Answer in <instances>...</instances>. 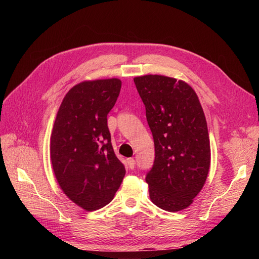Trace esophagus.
I'll use <instances>...</instances> for the list:
<instances>
[{
  "mask_svg": "<svg viewBox=\"0 0 259 259\" xmlns=\"http://www.w3.org/2000/svg\"><path fill=\"white\" fill-rule=\"evenodd\" d=\"M135 164H136L135 159H133V158L127 159V165H128V167H130L131 169H134V167H135Z\"/></svg>",
  "mask_w": 259,
  "mask_h": 259,
  "instance_id": "34e87169",
  "label": "esophagus"
}]
</instances>
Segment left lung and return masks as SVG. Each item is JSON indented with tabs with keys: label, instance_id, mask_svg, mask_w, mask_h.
<instances>
[{
	"label": "left lung",
	"instance_id": "obj_1",
	"mask_svg": "<svg viewBox=\"0 0 259 259\" xmlns=\"http://www.w3.org/2000/svg\"><path fill=\"white\" fill-rule=\"evenodd\" d=\"M146 107L155 158L146 175L156 206L178 211L189 206L206 180L210 147L207 124L190 85L164 75L134 79Z\"/></svg>",
	"mask_w": 259,
	"mask_h": 259
}]
</instances>
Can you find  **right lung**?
<instances>
[{
  "label": "right lung",
  "instance_id": "1",
  "mask_svg": "<svg viewBox=\"0 0 259 259\" xmlns=\"http://www.w3.org/2000/svg\"><path fill=\"white\" fill-rule=\"evenodd\" d=\"M121 85L119 79H108L73 86L54 123L51 159L55 176L67 197L89 211L110 203L125 175L107 121Z\"/></svg>",
  "mask_w": 259,
  "mask_h": 259
}]
</instances>
